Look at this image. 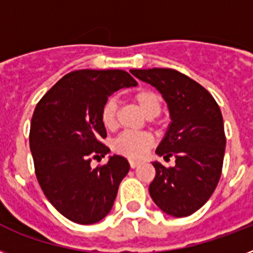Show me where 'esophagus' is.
<instances>
[{"label":"esophagus","mask_w":253,"mask_h":253,"mask_svg":"<svg viewBox=\"0 0 253 253\" xmlns=\"http://www.w3.org/2000/svg\"><path fill=\"white\" fill-rule=\"evenodd\" d=\"M139 164H140V163H139V162H135V160H130V167L132 169L136 168V167H138Z\"/></svg>","instance_id":"34e87169"}]
</instances>
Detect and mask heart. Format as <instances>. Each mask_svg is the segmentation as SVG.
<instances>
[{
	"mask_svg": "<svg viewBox=\"0 0 253 253\" xmlns=\"http://www.w3.org/2000/svg\"><path fill=\"white\" fill-rule=\"evenodd\" d=\"M134 102L148 117H158L162 111L163 101L158 91L142 89L132 95ZM101 122L106 130H114L118 125V109L114 99H109L101 110ZM154 143L152 135L148 132H123L114 140L113 148L117 154L128 159H140Z\"/></svg>",
	"mask_w": 253,
	"mask_h": 253,
	"instance_id": "1",
	"label": "heart"
}]
</instances>
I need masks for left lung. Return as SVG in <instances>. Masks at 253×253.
<instances>
[{"instance_id":"left-lung-1","label":"left lung","mask_w":253,"mask_h":253,"mask_svg":"<svg viewBox=\"0 0 253 253\" xmlns=\"http://www.w3.org/2000/svg\"><path fill=\"white\" fill-rule=\"evenodd\" d=\"M130 72L160 91L170 117L156 154L174 156L176 166L152 163L156 176L150 184L151 198L168 215H190L208 202L222 173L226 136L219 106L202 85L174 69Z\"/></svg>"}]
</instances>
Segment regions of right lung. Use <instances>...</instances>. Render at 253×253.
I'll use <instances>...</instances> for the list:
<instances>
[{
  "mask_svg": "<svg viewBox=\"0 0 253 253\" xmlns=\"http://www.w3.org/2000/svg\"><path fill=\"white\" fill-rule=\"evenodd\" d=\"M121 69H80L57 81L34 110L30 150L42 190L67 219L93 224L110 212L130 164L113 155L105 166L91 168V158L110 150L101 110L107 98L122 87L136 86Z\"/></svg>",
  "mask_w": 253,
  "mask_h": 253,
  "instance_id": "add662e5",
  "label": "right lung"
}]
</instances>
